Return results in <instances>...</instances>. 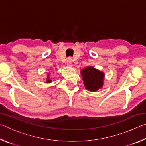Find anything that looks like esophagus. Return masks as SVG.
<instances>
[{
    "mask_svg": "<svg viewBox=\"0 0 146 146\" xmlns=\"http://www.w3.org/2000/svg\"><path fill=\"white\" fill-rule=\"evenodd\" d=\"M72 62H73L72 59H71V58H68V60H67V64H68V66H73Z\"/></svg>",
    "mask_w": 146,
    "mask_h": 146,
    "instance_id": "esophagus-1",
    "label": "esophagus"
}]
</instances>
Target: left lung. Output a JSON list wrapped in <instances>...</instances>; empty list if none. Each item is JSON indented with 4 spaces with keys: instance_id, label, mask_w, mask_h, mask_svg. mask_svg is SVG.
Here are the masks:
<instances>
[{
    "instance_id": "8db88e82",
    "label": "left lung",
    "mask_w": 146,
    "mask_h": 146,
    "mask_svg": "<svg viewBox=\"0 0 146 146\" xmlns=\"http://www.w3.org/2000/svg\"><path fill=\"white\" fill-rule=\"evenodd\" d=\"M80 74L82 76L84 84L87 90L94 92L102 88L104 79V73L103 72L92 66H88L82 69Z\"/></svg>"
}]
</instances>
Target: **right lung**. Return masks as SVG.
<instances>
[{
	"label": "right lung",
	"mask_w": 146,
	"mask_h": 146,
	"mask_svg": "<svg viewBox=\"0 0 146 146\" xmlns=\"http://www.w3.org/2000/svg\"><path fill=\"white\" fill-rule=\"evenodd\" d=\"M49 75H48V78H46V82L47 83H51V80L50 79V78L49 77Z\"/></svg>",
	"instance_id": "right-lung-1"
}]
</instances>
